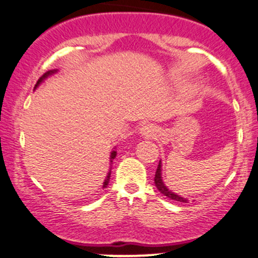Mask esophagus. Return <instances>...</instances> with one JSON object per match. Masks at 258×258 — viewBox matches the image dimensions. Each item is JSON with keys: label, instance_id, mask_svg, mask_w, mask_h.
<instances>
[{"label": "esophagus", "instance_id": "obj_1", "mask_svg": "<svg viewBox=\"0 0 258 258\" xmlns=\"http://www.w3.org/2000/svg\"><path fill=\"white\" fill-rule=\"evenodd\" d=\"M140 131H141V134L144 135V136L151 137L155 135L156 130H155V127L151 126V124H145V126H142L141 128H140Z\"/></svg>", "mask_w": 258, "mask_h": 258}]
</instances>
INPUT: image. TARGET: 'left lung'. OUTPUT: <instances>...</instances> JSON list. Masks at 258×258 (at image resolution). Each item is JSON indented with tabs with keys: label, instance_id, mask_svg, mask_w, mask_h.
I'll list each match as a JSON object with an SVG mask.
<instances>
[{
	"label": "left lung",
	"instance_id": "1",
	"mask_svg": "<svg viewBox=\"0 0 258 258\" xmlns=\"http://www.w3.org/2000/svg\"><path fill=\"white\" fill-rule=\"evenodd\" d=\"M155 184H156V187H157L158 191H160L161 194L165 195V196H167L168 199L176 200V201H179V202H187L186 199H183V197H179L178 195L173 194V192H171L170 189L165 186V183L162 182V177H161V162L158 163V167H157V170H156Z\"/></svg>",
	"mask_w": 258,
	"mask_h": 258
}]
</instances>
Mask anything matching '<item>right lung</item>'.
Masks as SVG:
<instances>
[{
    "instance_id": "obj_1",
    "label": "right lung",
    "mask_w": 258,
    "mask_h": 258,
    "mask_svg": "<svg viewBox=\"0 0 258 258\" xmlns=\"http://www.w3.org/2000/svg\"><path fill=\"white\" fill-rule=\"evenodd\" d=\"M53 72H54V71H48V72H47V74H45V75H43V76H42V77H41V79L37 81V85H38V83H40V82H41V81H42L43 79H45V77H47V76H48V75L53 74ZM114 157H116V151H113V152H112V153H111V160H113V158H114ZM111 162H112V161H111ZM110 175H111V173H108L107 178H106V181H105V182H103V183H105V184H103V187H107V184H108V178H110Z\"/></svg>"
}]
</instances>
